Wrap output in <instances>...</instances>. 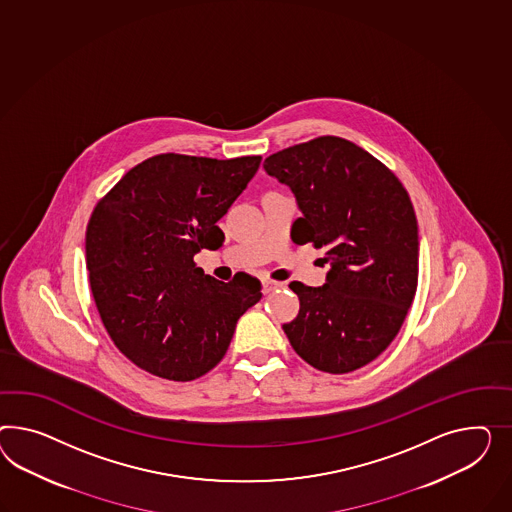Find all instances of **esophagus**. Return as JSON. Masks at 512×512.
<instances>
[{"label": "esophagus", "mask_w": 512, "mask_h": 512, "mask_svg": "<svg viewBox=\"0 0 512 512\" xmlns=\"http://www.w3.org/2000/svg\"><path fill=\"white\" fill-rule=\"evenodd\" d=\"M277 287H279V283H276V281H268V279H264V281H263L264 294H268V292L274 291V289H277Z\"/></svg>", "instance_id": "34e87169"}]
</instances>
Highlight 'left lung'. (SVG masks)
I'll use <instances>...</instances> for the list:
<instances>
[{"label":"left lung","instance_id":"obj_1","mask_svg":"<svg viewBox=\"0 0 512 512\" xmlns=\"http://www.w3.org/2000/svg\"><path fill=\"white\" fill-rule=\"evenodd\" d=\"M264 171L289 186L302 218L292 240L330 264L322 287L292 281L300 313L283 324L296 354L318 371L352 373L376 360L414 300L419 236L410 195L382 162L343 138L276 152Z\"/></svg>","mask_w":512,"mask_h":512}]
</instances>
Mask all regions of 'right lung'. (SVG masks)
Instances as JSON below:
<instances>
[{
    "mask_svg": "<svg viewBox=\"0 0 512 512\" xmlns=\"http://www.w3.org/2000/svg\"><path fill=\"white\" fill-rule=\"evenodd\" d=\"M261 156L216 160L158 154L132 167L98 203L85 261L111 341L147 373L190 382L225 356L236 322L261 300L259 279L207 276L194 257L218 249L216 225Z\"/></svg>",
    "mask_w": 512,
    "mask_h": 512,
    "instance_id": "1",
    "label": "right lung"
}]
</instances>
